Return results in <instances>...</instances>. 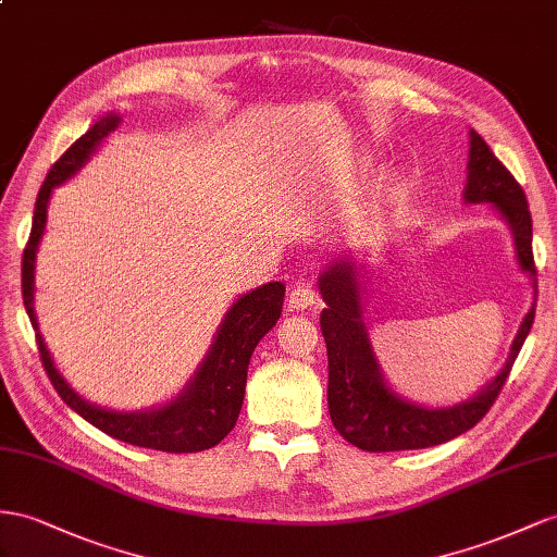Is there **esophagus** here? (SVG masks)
Instances as JSON below:
<instances>
[{
    "label": "esophagus",
    "mask_w": 557,
    "mask_h": 557,
    "mask_svg": "<svg viewBox=\"0 0 557 557\" xmlns=\"http://www.w3.org/2000/svg\"><path fill=\"white\" fill-rule=\"evenodd\" d=\"M315 292H312L308 284H296V287L287 296V306L292 310H308L315 306Z\"/></svg>",
    "instance_id": "1"
}]
</instances>
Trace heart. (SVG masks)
Returning a JSON list of instances; mask_svg holds the SVG:
<instances>
[{
	"instance_id": "obj_1",
	"label": "heart",
	"mask_w": 557,
	"mask_h": 557,
	"mask_svg": "<svg viewBox=\"0 0 557 557\" xmlns=\"http://www.w3.org/2000/svg\"><path fill=\"white\" fill-rule=\"evenodd\" d=\"M395 185H397V181H395L393 174H381L374 181V185H372V193H374V197L383 199V197H388L395 190Z\"/></svg>"
}]
</instances>
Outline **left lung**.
Masks as SVG:
<instances>
[{
  "instance_id": "8db88e82",
  "label": "left lung",
  "mask_w": 557,
  "mask_h": 557,
  "mask_svg": "<svg viewBox=\"0 0 557 557\" xmlns=\"http://www.w3.org/2000/svg\"><path fill=\"white\" fill-rule=\"evenodd\" d=\"M466 205H490L508 225L522 273L532 280L534 301L512 338L508 360L492 381L463 403L449 407H425L397 393L369 338L362 304L364 265L350 253L336 256L318 277L326 308L320 315L322 336L330 360L326 403L341 437L364 451H400L442 445L470 431L502 393L518 352L532 330L536 310V268L532 253V216L527 197L510 171L496 160L487 143L470 129Z\"/></svg>"
}]
</instances>
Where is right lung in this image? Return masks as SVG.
Segmentation results:
<instances>
[{
    "label": "right lung",
    "instance_id": "right-lung-1",
    "mask_svg": "<svg viewBox=\"0 0 557 557\" xmlns=\"http://www.w3.org/2000/svg\"><path fill=\"white\" fill-rule=\"evenodd\" d=\"M122 117L117 112H108L98 120L91 129L77 138L65 150L59 162L51 166L45 185L39 188L33 216V231L27 247L23 251V304L27 318L33 322L37 336L39 358L53 383L61 400L75 409L77 414L96 425L106 435L129 442L136 447L190 454L211 449L213 445L233 431L242 403H245L247 369L253 348L259 341L273 330L282 315L284 284L268 282L242 294L237 301L225 310V315L213 334L211 346L202 362L197 364L195 374L185 381V386L166 400L150 409L138 411H117L101 405H94L70 386L63 374L55 369L51 352L39 332L37 312H35V265L41 237L47 231V211L53 190L65 181L79 174L82 166L96 154L98 146L117 129Z\"/></svg>",
    "mask_w": 557,
    "mask_h": 557
}]
</instances>
